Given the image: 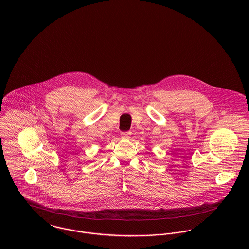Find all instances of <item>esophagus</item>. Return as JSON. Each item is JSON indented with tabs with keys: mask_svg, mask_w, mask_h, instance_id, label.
Wrapping results in <instances>:
<instances>
[{
	"mask_svg": "<svg viewBox=\"0 0 249 249\" xmlns=\"http://www.w3.org/2000/svg\"><path fill=\"white\" fill-rule=\"evenodd\" d=\"M130 134H131L130 131H124V132H121L120 135L123 139H129L130 137Z\"/></svg>",
	"mask_w": 249,
	"mask_h": 249,
	"instance_id": "1",
	"label": "esophagus"
}]
</instances>
